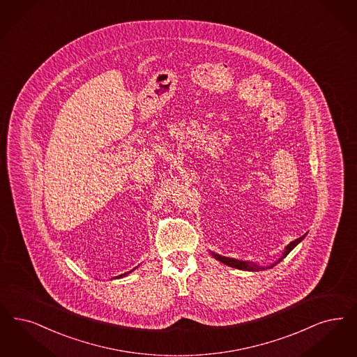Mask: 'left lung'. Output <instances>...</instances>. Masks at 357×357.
<instances>
[{"mask_svg": "<svg viewBox=\"0 0 357 357\" xmlns=\"http://www.w3.org/2000/svg\"><path fill=\"white\" fill-rule=\"evenodd\" d=\"M304 239V235L299 238V239H295L294 242L289 243L287 247H285L284 252L282 254V257L278 259V261H275L273 264L271 266H267V267H263V266H259L257 263H252V261H243V260H238V259H232V257H222V255H218V254H215V252H211V255L216 259V260H219V261H222V263H225L226 266H229V267H232V268H238V270H244V271H261V270H267V268H272L275 264H278V263H280L283 259H284L298 244H299L301 241Z\"/></svg>", "mask_w": 357, "mask_h": 357, "instance_id": "1", "label": "left lung"}]
</instances>
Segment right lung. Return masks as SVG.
<instances>
[{"instance_id":"right-lung-1","label":"right lung","mask_w":357,"mask_h":357,"mask_svg":"<svg viewBox=\"0 0 357 357\" xmlns=\"http://www.w3.org/2000/svg\"><path fill=\"white\" fill-rule=\"evenodd\" d=\"M134 270H135V268H134ZM130 272H132V270H131V271L126 272V273H123V275H119V276H115V278H122V276H126V275H128V273H130Z\"/></svg>"}]
</instances>
